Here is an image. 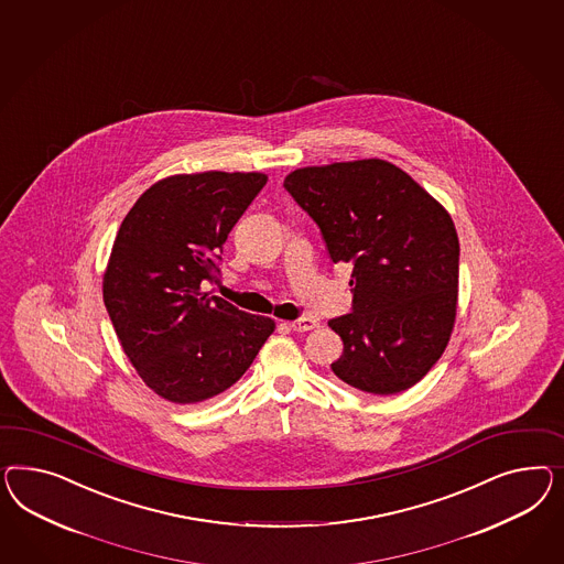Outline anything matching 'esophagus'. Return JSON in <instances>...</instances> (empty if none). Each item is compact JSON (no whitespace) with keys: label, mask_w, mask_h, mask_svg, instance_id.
I'll use <instances>...</instances> for the list:
<instances>
[{"label":"esophagus","mask_w":564,"mask_h":564,"mask_svg":"<svg viewBox=\"0 0 564 564\" xmlns=\"http://www.w3.org/2000/svg\"><path fill=\"white\" fill-rule=\"evenodd\" d=\"M315 327H319V322L313 319V317H301L296 322H290V329L292 332H311Z\"/></svg>","instance_id":"1"}]
</instances>
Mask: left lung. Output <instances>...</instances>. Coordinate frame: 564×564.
Wrapping results in <instances>:
<instances>
[{
    "label": "left lung",
    "mask_w": 564,
    "mask_h": 564,
    "mask_svg": "<svg viewBox=\"0 0 564 564\" xmlns=\"http://www.w3.org/2000/svg\"><path fill=\"white\" fill-rule=\"evenodd\" d=\"M317 223L334 263L352 265V313L327 325L344 341L332 365L372 395L416 386L449 344L459 239L449 212L381 159L305 166L284 178Z\"/></svg>",
    "instance_id": "1"
}]
</instances>
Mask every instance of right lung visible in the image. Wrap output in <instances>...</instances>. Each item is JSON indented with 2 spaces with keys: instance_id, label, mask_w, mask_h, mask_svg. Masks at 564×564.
<instances>
[{
  "instance_id": "obj_1",
  "label": "right lung",
  "mask_w": 564,
  "mask_h": 564,
  "mask_svg": "<svg viewBox=\"0 0 564 564\" xmlns=\"http://www.w3.org/2000/svg\"><path fill=\"white\" fill-rule=\"evenodd\" d=\"M263 173L206 171L148 187L117 230L102 299L121 348L156 395L206 402L251 367L275 322L204 292Z\"/></svg>"
}]
</instances>
